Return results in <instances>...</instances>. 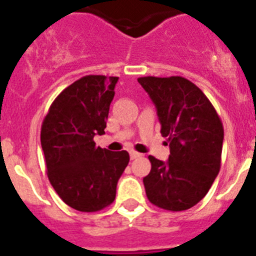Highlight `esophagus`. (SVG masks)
Returning a JSON list of instances; mask_svg holds the SVG:
<instances>
[{
    "mask_svg": "<svg viewBox=\"0 0 256 256\" xmlns=\"http://www.w3.org/2000/svg\"><path fill=\"white\" fill-rule=\"evenodd\" d=\"M130 159H137V158H140V156H141V154L140 152H137V151H130Z\"/></svg>",
    "mask_w": 256,
    "mask_h": 256,
    "instance_id": "esophagus-1",
    "label": "esophagus"
}]
</instances>
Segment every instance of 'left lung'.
I'll return each mask as SVG.
<instances>
[{
	"label": "left lung",
	"instance_id": "left-lung-1",
	"mask_svg": "<svg viewBox=\"0 0 256 256\" xmlns=\"http://www.w3.org/2000/svg\"><path fill=\"white\" fill-rule=\"evenodd\" d=\"M158 110L162 137L168 138V162L148 156L144 178L148 201L170 212L195 206L220 170L224 130L204 92L183 76L137 79Z\"/></svg>",
	"mask_w": 256,
	"mask_h": 256
}]
</instances>
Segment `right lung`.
Wrapping results in <instances>:
<instances>
[{
  "instance_id": "add662e5",
  "label": "right lung",
  "mask_w": 256,
  "mask_h": 256,
  "mask_svg": "<svg viewBox=\"0 0 256 256\" xmlns=\"http://www.w3.org/2000/svg\"><path fill=\"white\" fill-rule=\"evenodd\" d=\"M118 76H86L56 97L40 128L47 177L60 198L78 212L105 209L130 162L126 151L97 148L104 134Z\"/></svg>"
}]
</instances>
